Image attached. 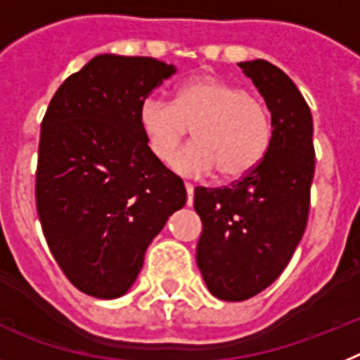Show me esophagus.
<instances>
[{
    "instance_id": "obj_1",
    "label": "esophagus",
    "mask_w": 360,
    "mask_h": 360,
    "mask_svg": "<svg viewBox=\"0 0 360 360\" xmlns=\"http://www.w3.org/2000/svg\"><path fill=\"white\" fill-rule=\"evenodd\" d=\"M184 188H186V205L192 206L193 205V184L184 183Z\"/></svg>"
}]
</instances>
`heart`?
Segmentation results:
<instances>
[{
    "label": "heart",
    "instance_id": "heart-1",
    "mask_svg": "<svg viewBox=\"0 0 360 360\" xmlns=\"http://www.w3.org/2000/svg\"><path fill=\"white\" fill-rule=\"evenodd\" d=\"M137 123L150 152L161 162L170 161L194 127L196 143L172 161L183 176H206L214 170L224 179L246 176L268 154L274 137L264 101L214 76L184 81L172 103L158 96L145 98Z\"/></svg>",
    "mask_w": 360,
    "mask_h": 360
}]
</instances>
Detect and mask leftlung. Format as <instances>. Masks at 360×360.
I'll list each match as a JSON object with an SVG mask.
<instances>
[{
	"label": "left lung",
	"mask_w": 360,
	"mask_h": 360,
	"mask_svg": "<svg viewBox=\"0 0 360 360\" xmlns=\"http://www.w3.org/2000/svg\"><path fill=\"white\" fill-rule=\"evenodd\" d=\"M239 67L271 114L270 150L230 186H198L193 195L202 223L195 261L212 295L233 302L268 288L290 262L308 223L315 172L314 120L295 83L264 59Z\"/></svg>",
	"instance_id": "8db88e82"
}]
</instances>
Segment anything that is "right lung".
<instances>
[{"mask_svg": "<svg viewBox=\"0 0 360 360\" xmlns=\"http://www.w3.org/2000/svg\"><path fill=\"white\" fill-rule=\"evenodd\" d=\"M174 65L101 54L63 81L41 123L36 206L46 245L79 292L115 299L145 252L186 202V190L152 152L139 105Z\"/></svg>", "mask_w": 360, "mask_h": 360, "instance_id": "1", "label": "right lung"}]
</instances>
